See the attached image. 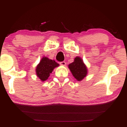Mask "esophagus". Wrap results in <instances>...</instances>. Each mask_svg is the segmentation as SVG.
<instances>
[{
  "label": "esophagus",
  "instance_id": "esophagus-1",
  "mask_svg": "<svg viewBox=\"0 0 127 127\" xmlns=\"http://www.w3.org/2000/svg\"><path fill=\"white\" fill-rule=\"evenodd\" d=\"M60 64L62 65H65V64H66V63H65V62H60Z\"/></svg>",
  "mask_w": 127,
  "mask_h": 127
}]
</instances>
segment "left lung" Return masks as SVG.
Instances as JSON below:
<instances>
[{
  "label": "left lung",
  "mask_w": 127,
  "mask_h": 127,
  "mask_svg": "<svg viewBox=\"0 0 127 127\" xmlns=\"http://www.w3.org/2000/svg\"><path fill=\"white\" fill-rule=\"evenodd\" d=\"M72 75L79 81L82 80L87 75V68L84 64V62L79 57L75 59L74 62L68 65Z\"/></svg>",
  "instance_id": "1"
}]
</instances>
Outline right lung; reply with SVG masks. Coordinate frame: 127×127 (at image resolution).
I'll list each match as a JSON object with an SVG mask.
<instances>
[{"mask_svg": "<svg viewBox=\"0 0 127 127\" xmlns=\"http://www.w3.org/2000/svg\"><path fill=\"white\" fill-rule=\"evenodd\" d=\"M59 64L54 60H49L47 57L42 58L40 63L36 67V75L42 81H45L48 78L54 68Z\"/></svg>", "mask_w": 127, "mask_h": 127, "instance_id": "obj_1", "label": "right lung"}]
</instances>
